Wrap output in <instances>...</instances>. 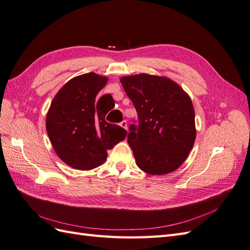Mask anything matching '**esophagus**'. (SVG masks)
<instances>
[{"label": "esophagus", "instance_id": "34e87169", "mask_svg": "<svg viewBox=\"0 0 250 250\" xmlns=\"http://www.w3.org/2000/svg\"><path fill=\"white\" fill-rule=\"evenodd\" d=\"M120 126H121V127H123L124 129H127V121H126V120H123L122 122L120 123Z\"/></svg>", "mask_w": 250, "mask_h": 250}]
</instances>
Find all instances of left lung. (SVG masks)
Returning <instances> with one entry per match:
<instances>
[{
	"mask_svg": "<svg viewBox=\"0 0 250 250\" xmlns=\"http://www.w3.org/2000/svg\"><path fill=\"white\" fill-rule=\"evenodd\" d=\"M120 81L139 116L127 137L138 167L151 175L175 171L186 161L196 138L190 97L167 77L139 74Z\"/></svg>",
	"mask_w": 250,
	"mask_h": 250,
	"instance_id": "8db88e82",
	"label": "left lung"
}]
</instances>
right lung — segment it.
<instances>
[{
    "instance_id": "right-lung-1",
    "label": "right lung",
    "mask_w": 250,
    "mask_h": 250,
    "mask_svg": "<svg viewBox=\"0 0 250 250\" xmlns=\"http://www.w3.org/2000/svg\"><path fill=\"white\" fill-rule=\"evenodd\" d=\"M107 80L93 72L71 79L59 89L47 113L52 146L60 160L74 169L92 170L102 165L107 150L126 138L124 128L106 122L108 110L100 106L103 97L111 95L96 101Z\"/></svg>"
}]
</instances>
